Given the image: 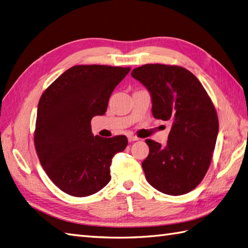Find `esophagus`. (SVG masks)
<instances>
[{
	"instance_id": "obj_1",
	"label": "esophagus",
	"mask_w": 248,
	"mask_h": 248,
	"mask_svg": "<svg viewBox=\"0 0 248 248\" xmlns=\"http://www.w3.org/2000/svg\"><path fill=\"white\" fill-rule=\"evenodd\" d=\"M128 140H129V141H130V143H131V141L139 140L140 139L138 138V136H134V135H129V136H128Z\"/></svg>"
}]
</instances>
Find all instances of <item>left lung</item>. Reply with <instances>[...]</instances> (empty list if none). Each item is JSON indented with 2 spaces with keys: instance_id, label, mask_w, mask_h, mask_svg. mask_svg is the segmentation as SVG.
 Masks as SVG:
<instances>
[{
  "instance_id": "8db88e82",
  "label": "left lung",
  "mask_w": 248,
  "mask_h": 248,
  "mask_svg": "<svg viewBox=\"0 0 248 248\" xmlns=\"http://www.w3.org/2000/svg\"><path fill=\"white\" fill-rule=\"evenodd\" d=\"M131 75L150 92L154 117L171 123L165 147L146 140L149 155L141 166L147 181L172 196L193 191L207 173L217 144L218 118L211 98L180 66L147 64Z\"/></svg>"
}]
</instances>
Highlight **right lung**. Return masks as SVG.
I'll return each instance as SVG.
<instances>
[{
    "instance_id": "1",
    "label": "right lung",
    "mask_w": 248,
    "mask_h": 248,
    "mask_svg": "<svg viewBox=\"0 0 248 248\" xmlns=\"http://www.w3.org/2000/svg\"><path fill=\"white\" fill-rule=\"evenodd\" d=\"M130 70V67L77 65L41 94L35 149L51 181L66 194L86 197L109 182L113 156L125 149L128 139L93 136L91 121L105 114L114 88Z\"/></svg>"
}]
</instances>
